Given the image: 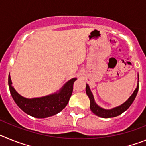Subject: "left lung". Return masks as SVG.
Here are the masks:
<instances>
[{"label": "left lung", "instance_id": "8db88e82", "mask_svg": "<svg viewBox=\"0 0 146 146\" xmlns=\"http://www.w3.org/2000/svg\"><path fill=\"white\" fill-rule=\"evenodd\" d=\"M138 89L139 85H137V87L135 89V91H134L132 95L129 98L128 100H127L126 102L123 103V104H121V106L115 108L112 110H104L98 106L97 104L95 103V102H94L93 94L88 85H86V94H87V95L88 96L89 99H90V102H91L90 108H91V111H92L94 114L96 115H97V116L104 118H109L118 116L119 115L122 114L123 112L126 111V110L129 108L130 105L132 104L134 100H135L137 94V92H138Z\"/></svg>", "mask_w": 146, "mask_h": 146}]
</instances>
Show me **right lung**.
I'll list each match as a JSON object with an SVG mask.
<instances>
[{"mask_svg": "<svg viewBox=\"0 0 146 146\" xmlns=\"http://www.w3.org/2000/svg\"><path fill=\"white\" fill-rule=\"evenodd\" d=\"M76 78L70 80L58 94L36 99H26L18 94L11 86L10 75H9V86L10 93L18 107L32 117L44 118L52 116L64 109L69 101L73 91V84Z\"/></svg>", "mask_w": 146, "mask_h": 146, "instance_id": "1", "label": "right lung"}]
</instances>
